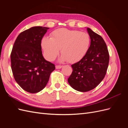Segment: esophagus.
I'll list each match as a JSON object with an SVG mask.
<instances>
[{
  "instance_id": "obj_1",
  "label": "esophagus",
  "mask_w": 128,
  "mask_h": 128,
  "mask_svg": "<svg viewBox=\"0 0 128 128\" xmlns=\"http://www.w3.org/2000/svg\"><path fill=\"white\" fill-rule=\"evenodd\" d=\"M62 66H60V65H56V69H60V68H62Z\"/></svg>"
}]
</instances>
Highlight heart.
<instances>
[{
	"mask_svg": "<svg viewBox=\"0 0 128 128\" xmlns=\"http://www.w3.org/2000/svg\"><path fill=\"white\" fill-rule=\"evenodd\" d=\"M90 42V36L86 32L61 28L53 31L51 38L48 37L42 38L41 46L48 61L54 60L60 50L61 60L74 64L86 56Z\"/></svg>",
	"mask_w": 128,
	"mask_h": 128,
	"instance_id": "obj_1",
	"label": "heart"
}]
</instances>
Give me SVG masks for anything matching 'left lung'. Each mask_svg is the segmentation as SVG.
<instances>
[{"label":"left lung","instance_id":"left-lung-1","mask_svg":"<svg viewBox=\"0 0 128 128\" xmlns=\"http://www.w3.org/2000/svg\"><path fill=\"white\" fill-rule=\"evenodd\" d=\"M91 39L89 49L82 60L72 65V72L68 79L70 86L80 92L94 88L106 75L110 60L107 45L103 38L88 28Z\"/></svg>","mask_w":128,"mask_h":128}]
</instances>
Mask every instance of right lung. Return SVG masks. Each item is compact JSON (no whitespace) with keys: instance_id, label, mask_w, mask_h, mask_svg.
Instances as JSON below:
<instances>
[{"instance_id":"obj_1","label":"right lung","mask_w":128,"mask_h":128,"mask_svg":"<svg viewBox=\"0 0 128 128\" xmlns=\"http://www.w3.org/2000/svg\"><path fill=\"white\" fill-rule=\"evenodd\" d=\"M49 29L33 26L18 34L10 54L15 80L24 90L35 94L47 84L55 65L42 56L41 41Z\"/></svg>"}]
</instances>
